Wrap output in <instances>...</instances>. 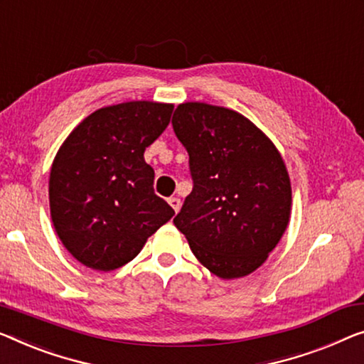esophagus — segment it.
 <instances>
[{"label":"esophagus","instance_id":"obj_1","mask_svg":"<svg viewBox=\"0 0 364 364\" xmlns=\"http://www.w3.org/2000/svg\"><path fill=\"white\" fill-rule=\"evenodd\" d=\"M168 204L171 205L175 213H178V210H180V208H181V200L178 198H170V199H168Z\"/></svg>","mask_w":364,"mask_h":364}]
</instances>
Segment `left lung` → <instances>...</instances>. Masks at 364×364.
Here are the masks:
<instances>
[{"label":"left lung","mask_w":364,"mask_h":364,"mask_svg":"<svg viewBox=\"0 0 364 364\" xmlns=\"http://www.w3.org/2000/svg\"><path fill=\"white\" fill-rule=\"evenodd\" d=\"M171 124L193 178V191L173 219L176 229L219 278L253 273L289 224L291 181L278 149L227 107L183 102Z\"/></svg>","instance_id":"1"}]
</instances>
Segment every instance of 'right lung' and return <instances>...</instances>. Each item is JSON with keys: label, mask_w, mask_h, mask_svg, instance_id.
I'll use <instances>...</instances> for the list:
<instances>
[{"label": "right lung", "mask_w": 364, "mask_h": 364, "mask_svg": "<svg viewBox=\"0 0 364 364\" xmlns=\"http://www.w3.org/2000/svg\"><path fill=\"white\" fill-rule=\"evenodd\" d=\"M173 105L129 101L90 114L58 149L48 180L53 227L85 267L121 268L175 215L154 191L144 151L170 124Z\"/></svg>", "instance_id": "right-lung-1"}]
</instances>
